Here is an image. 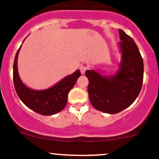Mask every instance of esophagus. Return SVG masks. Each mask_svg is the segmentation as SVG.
Returning <instances> with one entry per match:
<instances>
[{"instance_id": "obj_1", "label": "esophagus", "mask_w": 159, "mask_h": 159, "mask_svg": "<svg viewBox=\"0 0 159 159\" xmlns=\"http://www.w3.org/2000/svg\"><path fill=\"white\" fill-rule=\"evenodd\" d=\"M87 69H88V67L86 66V65H81V66H80V70H81V74H84V72L86 71V70Z\"/></svg>"}]
</instances>
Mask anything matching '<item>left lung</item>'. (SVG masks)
I'll list each match as a JSON object with an SVG mask.
<instances>
[{
	"mask_svg": "<svg viewBox=\"0 0 159 159\" xmlns=\"http://www.w3.org/2000/svg\"><path fill=\"white\" fill-rule=\"evenodd\" d=\"M122 52L120 69L115 76L103 77L95 70H88L89 100L97 110L116 114L130 106L140 93L143 83L144 64L134 40L119 29Z\"/></svg>",
	"mask_w": 159,
	"mask_h": 159,
	"instance_id": "left-lung-1",
	"label": "left lung"
}]
</instances>
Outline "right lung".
I'll return each instance as SVG.
<instances>
[{
	"label": "right lung",
	"instance_id": "obj_1",
	"mask_svg": "<svg viewBox=\"0 0 159 159\" xmlns=\"http://www.w3.org/2000/svg\"><path fill=\"white\" fill-rule=\"evenodd\" d=\"M20 48L16 53L13 66V81L19 98L27 107L40 115H51L63 110L70 90L81 76L80 70L67 76L51 89L43 91L30 89L21 82L17 73V59Z\"/></svg>",
	"mask_w": 159,
	"mask_h": 159
}]
</instances>
